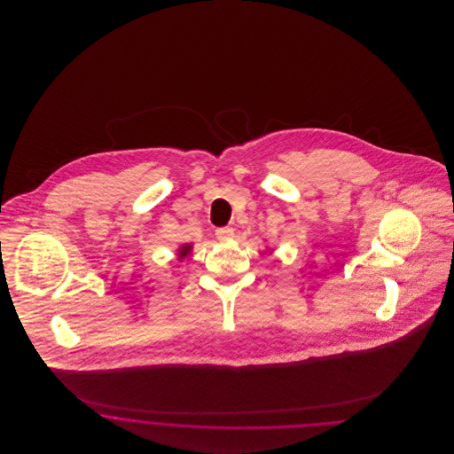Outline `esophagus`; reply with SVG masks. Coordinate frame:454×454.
<instances>
[{"mask_svg":"<svg viewBox=\"0 0 454 454\" xmlns=\"http://www.w3.org/2000/svg\"><path fill=\"white\" fill-rule=\"evenodd\" d=\"M235 237V230L230 228V226H224V228H217L216 238L219 241H230Z\"/></svg>","mask_w":454,"mask_h":454,"instance_id":"1","label":"esophagus"}]
</instances>
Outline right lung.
<instances>
[{
    "label": "right lung",
    "mask_w": 454,
    "mask_h": 454,
    "mask_svg": "<svg viewBox=\"0 0 454 454\" xmlns=\"http://www.w3.org/2000/svg\"><path fill=\"white\" fill-rule=\"evenodd\" d=\"M192 248H194L192 243H184V245H180V247L176 248V260H178V262H184V260L187 259V257L192 254Z\"/></svg>",
    "instance_id": "right-lung-1"
}]
</instances>
